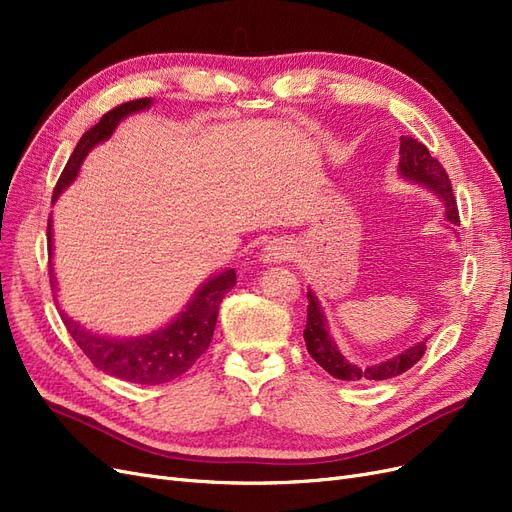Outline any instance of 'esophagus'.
I'll return each instance as SVG.
<instances>
[{
  "label": "esophagus",
  "mask_w": 512,
  "mask_h": 512,
  "mask_svg": "<svg viewBox=\"0 0 512 512\" xmlns=\"http://www.w3.org/2000/svg\"><path fill=\"white\" fill-rule=\"evenodd\" d=\"M290 256H292V247L284 239H273L262 247L260 260L262 265H280V262L290 260Z\"/></svg>",
  "instance_id": "esophagus-1"
}]
</instances>
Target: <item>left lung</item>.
Wrapping results in <instances>:
<instances>
[{"instance_id":"8db88e82","label":"left lung","mask_w":512,"mask_h":512,"mask_svg":"<svg viewBox=\"0 0 512 512\" xmlns=\"http://www.w3.org/2000/svg\"><path fill=\"white\" fill-rule=\"evenodd\" d=\"M399 173L401 177H406L414 183H421L425 188H429L433 194H438L442 198V203L446 207V220L451 224H459V211L457 203L453 196L451 188V179H448L444 166L431 156L429 149L418 143L416 138L410 136H401V145H399ZM307 322H305V346L312 359L331 374L337 380H346V382H378V380H389L399 374H404L412 365L423 359V354L427 350L425 342L414 344L412 348L399 352L397 356H391V359L374 363V365H354L350 363L346 356L339 352L335 339L329 335L327 320H324L322 307L316 299V294L312 290H307Z\"/></svg>"}]
</instances>
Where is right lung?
I'll return each mask as SVG.
<instances>
[{"mask_svg":"<svg viewBox=\"0 0 512 512\" xmlns=\"http://www.w3.org/2000/svg\"><path fill=\"white\" fill-rule=\"evenodd\" d=\"M151 106V98L132 100L126 104L115 106L113 111L102 115V119L94 128H89L79 145L74 147L72 156L64 168V173L59 175V181L55 185L53 200L64 192L68 185L76 179V173L85 160L91 147L106 141L113 134L117 123L136 111ZM49 258L53 256V230L49 220ZM49 277L51 288H55V275L51 269L49 260ZM237 284L235 269H226L220 275L211 277L207 284L200 286L194 294V299L185 305L183 312L168 322L164 329H158L151 335L143 337H128V339H115L106 335H96L81 327L79 322L72 320L68 314L59 312L61 320H64L68 333L79 346L87 359L94 363L100 371L108 376H115L119 380L134 382V384H164L183 376L188 371L200 354H203L213 337L215 322H218L220 303L230 292V288ZM57 301V299H55Z\"/></svg>","mask_w":512,"mask_h":512,"instance_id":"right-lung-1","label":"right lung"}]
</instances>
